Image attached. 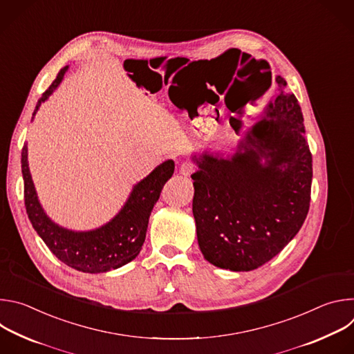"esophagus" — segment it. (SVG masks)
I'll list each match as a JSON object with an SVG mask.
<instances>
[{
  "instance_id": "1",
  "label": "esophagus",
  "mask_w": 354,
  "mask_h": 354,
  "mask_svg": "<svg viewBox=\"0 0 354 354\" xmlns=\"http://www.w3.org/2000/svg\"><path fill=\"white\" fill-rule=\"evenodd\" d=\"M197 169V165L193 162V161H186V162H183L182 165H180V174H183V175H190V174H193L194 171Z\"/></svg>"
}]
</instances>
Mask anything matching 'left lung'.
I'll use <instances>...</instances> for the list:
<instances>
[{"mask_svg": "<svg viewBox=\"0 0 354 354\" xmlns=\"http://www.w3.org/2000/svg\"><path fill=\"white\" fill-rule=\"evenodd\" d=\"M279 93L230 160L205 154L192 175L201 254L217 268H261L295 236L310 210L313 154L304 119L281 75ZM266 158L262 166L260 158Z\"/></svg>", "mask_w": 354, "mask_h": 354, "instance_id": "left-lung-1", "label": "left lung"}]
</instances>
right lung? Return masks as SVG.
<instances>
[{
    "instance_id": "1",
    "label": "right lung",
    "mask_w": 354,
    "mask_h": 354,
    "mask_svg": "<svg viewBox=\"0 0 354 354\" xmlns=\"http://www.w3.org/2000/svg\"><path fill=\"white\" fill-rule=\"evenodd\" d=\"M67 68H62L52 85L43 92L33 115L43 100L62 82ZM21 162L25 207L33 228L56 258L84 273H104L118 269L140 254L149 214L160 198L165 182L175 169L174 161H165L134 187L126 206L109 224L89 232H74L56 225L40 207L28 167L26 144L22 148Z\"/></svg>"
}]
</instances>
